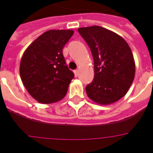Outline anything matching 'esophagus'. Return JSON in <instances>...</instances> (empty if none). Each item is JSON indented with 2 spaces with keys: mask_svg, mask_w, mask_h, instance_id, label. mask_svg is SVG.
Masks as SVG:
<instances>
[{
  "mask_svg": "<svg viewBox=\"0 0 153 153\" xmlns=\"http://www.w3.org/2000/svg\"><path fill=\"white\" fill-rule=\"evenodd\" d=\"M74 75L77 77V76H79V70H75V71H74Z\"/></svg>",
  "mask_w": 153,
  "mask_h": 153,
  "instance_id": "34e87169",
  "label": "esophagus"
}]
</instances>
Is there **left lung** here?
Instances as JSON below:
<instances>
[{
	"label": "left lung",
	"mask_w": 153,
	"mask_h": 153,
	"mask_svg": "<svg viewBox=\"0 0 153 153\" xmlns=\"http://www.w3.org/2000/svg\"><path fill=\"white\" fill-rule=\"evenodd\" d=\"M91 49L94 60L93 81L86 87L88 97L108 105L125 96L135 72L133 54L123 37L99 26L78 29Z\"/></svg>",
	"instance_id": "1"
}]
</instances>
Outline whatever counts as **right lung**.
I'll list each match as a JSON object with an SVG mask.
<instances>
[{
	"label": "right lung",
	"instance_id": "obj_1",
	"mask_svg": "<svg viewBox=\"0 0 153 153\" xmlns=\"http://www.w3.org/2000/svg\"><path fill=\"white\" fill-rule=\"evenodd\" d=\"M72 30H50L39 36L22 55L20 76L34 99L43 104L65 97L74 77L65 63L63 48L73 36Z\"/></svg>",
	"mask_w": 153,
	"mask_h": 153
}]
</instances>
